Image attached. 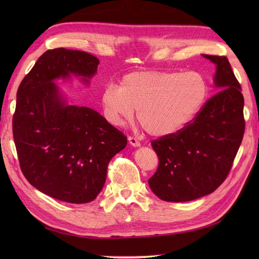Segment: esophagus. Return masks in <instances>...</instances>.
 I'll list each match as a JSON object with an SVG mask.
<instances>
[{
  "instance_id": "1",
  "label": "esophagus",
  "mask_w": 259,
  "mask_h": 259,
  "mask_svg": "<svg viewBox=\"0 0 259 259\" xmlns=\"http://www.w3.org/2000/svg\"><path fill=\"white\" fill-rule=\"evenodd\" d=\"M128 140H129V144L131 146H134V147H139L140 146V141L137 138H135V137H133V136H129Z\"/></svg>"
}]
</instances>
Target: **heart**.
Masks as SVG:
<instances>
[{
	"label": "heart",
	"instance_id": "b5f03b06",
	"mask_svg": "<svg viewBox=\"0 0 259 259\" xmlns=\"http://www.w3.org/2000/svg\"><path fill=\"white\" fill-rule=\"evenodd\" d=\"M209 96L205 76L180 71H136L124 75L120 87L106 85L102 104L113 124L137 118L156 137L178 133L201 111Z\"/></svg>",
	"mask_w": 259,
	"mask_h": 259
}]
</instances>
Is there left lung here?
I'll return each instance as SVG.
<instances>
[{
  "instance_id": "8db88e82",
  "label": "left lung",
  "mask_w": 259,
  "mask_h": 259,
  "mask_svg": "<svg viewBox=\"0 0 259 259\" xmlns=\"http://www.w3.org/2000/svg\"><path fill=\"white\" fill-rule=\"evenodd\" d=\"M203 57L217 65L213 81L221 91L185 128L151 141L159 163L148 183L164 201H190L216 190L227 178L244 137V97L228 59Z\"/></svg>"
}]
</instances>
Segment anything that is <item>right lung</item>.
Returning a JSON list of instances; mask_svg holds the SVG:
<instances>
[{"mask_svg":"<svg viewBox=\"0 0 259 259\" xmlns=\"http://www.w3.org/2000/svg\"><path fill=\"white\" fill-rule=\"evenodd\" d=\"M98 64L84 51L48 50L16 93L12 128L22 172L37 190L70 203L96 199L110 160L126 146V137L100 113L68 106L53 82L70 73L88 81Z\"/></svg>","mask_w":259,"mask_h":259,"instance_id":"add662e5","label":"right lung"}]
</instances>
